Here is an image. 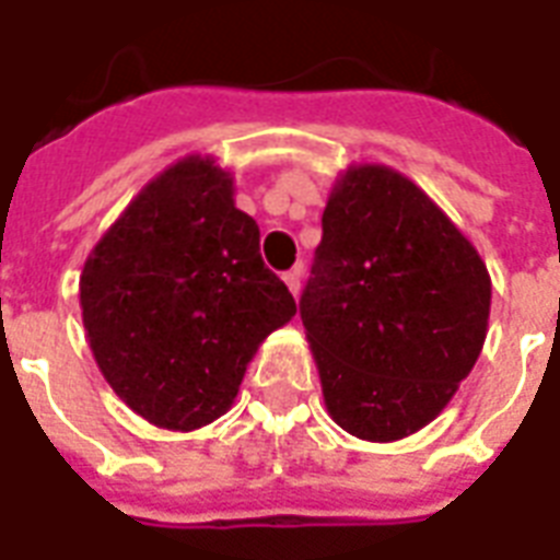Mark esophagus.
Returning <instances> with one entry per match:
<instances>
[{"label":"esophagus","instance_id":"esophagus-1","mask_svg":"<svg viewBox=\"0 0 560 560\" xmlns=\"http://www.w3.org/2000/svg\"><path fill=\"white\" fill-rule=\"evenodd\" d=\"M284 284H288L293 296H299V290H302V267H293V270L284 272Z\"/></svg>","mask_w":560,"mask_h":560}]
</instances>
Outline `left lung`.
Here are the masks:
<instances>
[{
    "instance_id": "8db88e82",
    "label": "left lung",
    "mask_w": 560,
    "mask_h": 560,
    "mask_svg": "<svg viewBox=\"0 0 560 560\" xmlns=\"http://www.w3.org/2000/svg\"><path fill=\"white\" fill-rule=\"evenodd\" d=\"M299 302L328 417L370 443L420 432L458 394L488 337L490 272L408 176L340 170Z\"/></svg>"
}]
</instances>
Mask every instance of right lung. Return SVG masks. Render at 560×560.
Wrapping results in <instances>:
<instances>
[{
	"label": "right lung",
	"instance_id": "obj_1",
	"mask_svg": "<svg viewBox=\"0 0 560 560\" xmlns=\"http://www.w3.org/2000/svg\"><path fill=\"white\" fill-rule=\"evenodd\" d=\"M81 323L114 394L158 429L223 417L264 340L296 302L261 261V232L234 205L232 170L185 155L158 173L93 246Z\"/></svg>",
	"mask_w": 560,
	"mask_h": 560
}]
</instances>
